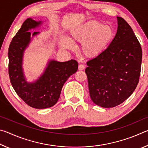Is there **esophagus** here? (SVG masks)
<instances>
[{"instance_id": "esophagus-1", "label": "esophagus", "mask_w": 148, "mask_h": 148, "mask_svg": "<svg viewBox=\"0 0 148 148\" xmlns=\"http://www.w3.org/2000/svg\"><path fill=\"white\" fill-rule=\"evenodd\" d=\"M85 69V65L83 64H79V66H78V69L79 71H82V70H84Z\"/></svg>"}]
</instances>
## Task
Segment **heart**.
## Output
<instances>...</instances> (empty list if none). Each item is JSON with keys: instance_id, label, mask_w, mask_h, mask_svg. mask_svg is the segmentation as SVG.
I'll return each instance as SVG.
<instances>
[{"instance_id": "heart-1", "label": "heart", "mask_w": 148, "mask_h": 148, "mask_svg": "<svg viewBox=\"0 0 148 148\" xmlns=\"http://www.w3.org/2000/svg\"><path fill=\"white\" fill-rule=\"evenodd\" d=\"M72 40L82 43V51L89 58H95L103 52L114 37L112 27L104 25L98 21H92L72 30L71 33ZM61 45L65 49H71L74 44L71 40L64 38Z\"/></svg>"}]
</instances>
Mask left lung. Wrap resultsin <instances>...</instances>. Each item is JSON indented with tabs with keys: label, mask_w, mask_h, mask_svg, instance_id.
Masks as SVG:
<instances>
[{
	"label": "left lung",
	"mask_w": 148,
	"mask_h": 148,
	"mask_svg": "<svg viewBox=\"0 0 148 148\" xmlns=\"http://www.w3.org/2000/svg\"><path fill=\"white\" fill-rule=\"evenodd\" d=\"M117 33L108 47L87 62L89 95L95 104L113 108L132 94L139 82L142 51L133 31L117 17Z\"/></svg>",
	"instance_id": "left-lung-1"
}]
</instances>
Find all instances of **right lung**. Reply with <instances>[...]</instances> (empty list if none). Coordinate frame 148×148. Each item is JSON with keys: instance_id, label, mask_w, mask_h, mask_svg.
Masks as SVG:
<instances>
[{"instance_id": "1", "label": "right lung", "mask_w": 148, "mask_h": 148, "mask_svg": "<svg viewBox=\"0 0 148 148\" xmlns=\"http://www.w3.org/2000/svg\"><path fill=\"white\" fill-rule=\"evenodd\" d=\"M42 21L27 19L12 38L8 48V73L12 87L17 95L29 106L44 109L54 106L61 95L62 87L69 77L76 73L78 63L71 59L66 62L51 60L42 76L34 82H27L22 63L24 51L31 42L29 30L40 25ZM39 32H34L32 36Z\"/></svg>"}]
</instances>
